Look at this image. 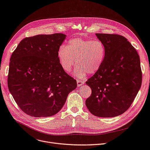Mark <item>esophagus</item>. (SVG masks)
Listing matches in <instances>:
<instances>
[{"label": "esophagus", "instance_id": "1", "mask_svg": "<svg viewBox=\"0 0 150 150\" xmlns=\"http://www.w3.org/2000/svg\"><path fill=\"white\" fill-rule=\"evenodd\" d=\"M84 83V82L83 80H78L77 81V86L78 87H80V86H82Z\"/></svg>", "mask_w": 150, "mask_h": 150}]
</instances>
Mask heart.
Listing matches in <instances>:
<instances>
[{
  "instance_id": "b5f03b06",
  "label": "heart",
  "mask_w": 150,
  "mask_h": 150,
  "mask_svg": "<svg viewBox=\"0 0 150 150\" xmlns=\"http://www.w3.org/2000/svg\"><path fill=\"white\" fill-rule=\"evenodd\" d=\"M106 56L104 43L100 40L74 38L67 46L61 45L58 51V58L62 69L68 73L76 64L74 75L82 78L88 73H97L103 65Z\"/></svg>"
}]
</instances>
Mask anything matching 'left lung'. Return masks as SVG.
<instances>
[{
  "instance_id": "obj_1",
  "label": "left lung",
  "mask_w": 150,
  "mask_h": 150,
  "mask_svg": "<svg viewBox=\"0 0 150 150\" xmlns=\"http://www.w3.org/2000/svg\"><path fill=\"white\" fill-rule=\"evenodd\" d=\"M106 49L103 65L86 82L92 90L86 105L93 115L113 117L131 106L140 88L142 74L139 54L124 36L96 34Z\"/></svg>"
}]
</instances>
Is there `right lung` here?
I'll return each mask as SVG.
<instances>
[{
    "mask_svg": "<svg viewBox=\"0 0 150 150\" xmlns=\"http://www.w3.org/2000/svg\"><path fill=\"white\" fill-rule=\"evenodd\" d=\"M66 35H39L20 42L10 58L8 87L22 111L44 117L58 113L76 81L64 71L58 51Z\"/></svg>",
    "mask_w": 150,
    "mask_h": 150,
    "instance_id": "add662e5",
    "label": "right lung"
}]
</instances>
